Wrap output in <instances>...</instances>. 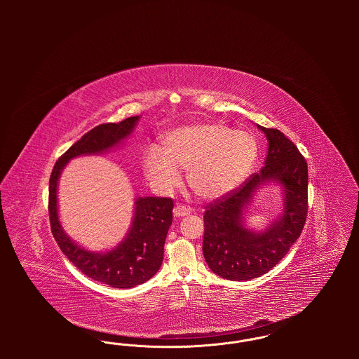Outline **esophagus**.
<instances>
[{"instance_id":"34e87169","label":"esophagus","mask_w":359,"mask_h":359,"mask_svg":"<svg viewBox=\"0 0 359 359\" xmlns=\"http://www.w3.org/2000/svg\"><path fill=\"white\" fill-rule=\"evenodd\" d=\"M189 212H191V211H189V208H187L186 205H175V208H173V215H175L176 218L186 217Z\"/></svg>"}]
</instances>
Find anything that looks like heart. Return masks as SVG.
I'll return each mask as SVG.
<instances>
[{
	"mask_svg": "<svg viewBox=\"0 0 359 359\" xmlns=\"http://www.w3.org/2000/svg\"><path fill=\"white\" fill-rule=\"evenodd\" d=\"M258 156L256 138L219 122H201L173 129L144 156L148 179L161 191L180 182L187 170L188 186L205 201L219 199L248 177Z\"/></svg>",
	"mask_w": 359,
	"mask_h": 359,
	"instance_id": "b5f03b06",
	"label": "heart"
}]
</instances>
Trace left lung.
I'll return each mask as SVG.
<instances>
[{"instance_id": "obj_1", "label": "left lung", "mask_w": 359, "mask_h": 359, "mask_svg": "<svg viewBox=\"0 0 359 359\" xmlns=\"http://www.w3.org/2000/svg\"><path fill=\"white\" fill-rule=\"evenodd\" d=\"M257 126L268 140L265 165L241 187L208 205L203 215L205 262L214 273L233 281L268 273L300 237L307 219L306 158L283 132ZM269 181L283 187V214L258 233L244 227L243 212L256 189Z\"/></svg>"}]
</instances>
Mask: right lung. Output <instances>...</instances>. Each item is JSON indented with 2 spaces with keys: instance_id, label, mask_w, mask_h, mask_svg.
I'll return each instance as SVG.
<instances>
[{
  "instance_id": "right-lung-1",
  "label": "right lung",
  "mask_w": 359,
  "mask_h": 359,
  "mask_svg": "<svg viewBox=\"0 0 359 359\" xmlns=\"http://www.w3.org/2000/svg\"><path fill=\"white\" fill-rule=\"evenodd\" d=\"M140 116L118 123H102L87 132L69 151L59 157L50 177L48 212L53 238L69 261L87 277L113 288H133L154 274L161 266L164 243L172 224L171 198H137L135 217L126 237L118 246L95 253L86 250L65 233L57 214V183L71 158L83 154H100L120 145L136 128Z\"/></svg>"
}]
</instances>
